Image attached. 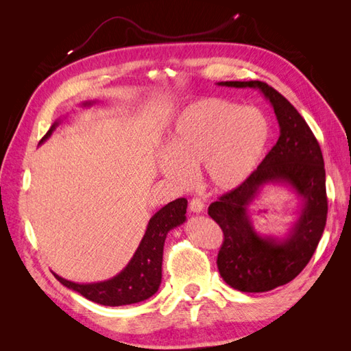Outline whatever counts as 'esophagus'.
I'll return each mask as SVG.
<instances>
[{"label": "esophagus", "instance_id": "obj_1", "mask_svg": "<svg viewBox=\"0 0 351 351\" xmlns=\"http://www.w3.org/2000/svg\"><path fill=\"white\" fill-rule=\"evenodd\" d=\"M189 208L190 212H193V214H200V212H204V202L197 197H193L189 202Z\"/></svg>", "mask_w": 351, "mask_h": 351}]
</instances>
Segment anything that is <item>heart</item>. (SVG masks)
Segmentation results:
<instances>
[{"mask_svg": "<svg viewBox=\"0 0 351 351\" xmlns=\"http://www.w3.org/2000/svg\"><path fill=\"white\" fill-rule=\"evenodd\" d=\"M269 137L271 124L262 110L222 98H202L176 115L158 168L169 182L186 186L190 169L200 167L212 189L230 192L259 167Z\"/></svg>", "mask_w": 351, "mask_h": 351, "instance_id": "obj_1", "label": "heart"}]
</instances>
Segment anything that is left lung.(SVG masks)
Wrapping results in <instances>:
<instances>
[{
  "label": "left lung",
  "mask_w": 351,
  "mask_h": 351,
  "mask_svg": "<svg viewBox=\"0 0 351 351\" xmlns=\"http://www.w3.org/2000/svg\"><path fill=\"white\" fill-rule=\"evenodd\" d=\"M218 84L261 90L271 102L280 125L277 143L254 173L208 209L224 232L217 259L222 280L243 293L269 291L290 282L304 269L322 237L328 214L324 156L299 111L269 84L259 80ZM268 184L290 186L302 200L296 222L282 239L261 237L248 215L252 199Z\"/></svg>",
  "instance_id": "8db88e82"
}]
</instances>
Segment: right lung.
Wrapping results in <instances>:
<instances>
[{"instance_id": "obj_1", "label": "right lung", "mask_w": 351, "mask_h": 351, "mask_svg": "<svg viewBox=\"0 0 351 351\" xmlns=\"http://www.w3.org/2000/svg\"><path fill=\"white\" fill-rule=\"evenodd\" d=\"M95 102H83V107H90ZM58 121L51 125L47 134L42 137L45 142L56 130ZM187 200L184 197L169 202L159 209L147 222L145 236L134 252L130 262L115 277L90 284L73 282L60 275L54 277L67 289L82 294L88 300L104 306H124L139 303L152 297L161 285L162 278V253L164 243L169 230L182 226L186 221Z\"/></svg>"}]
</instances>
